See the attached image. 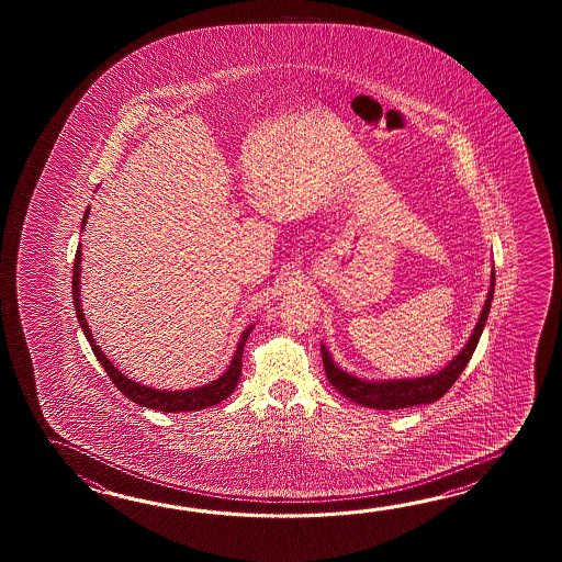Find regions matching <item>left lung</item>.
Returning <instances> with one entry per match:
<instances>
[{
    "label": "left lung",
    "instance_id": "left-lung-1",
    "mask_svg": "<svg viewBox=\"0 0 562 562\" xmlns=\"http://www.w3.org/2000/svg\"><path fill=\"white\" fill-rule=\"evenodd\" d=\"M494 281H496V277L492 271L488 297H486V303H484L482 313H480L474 334L470 335L464 349L438 373L414 378V380L370 382V380H361V378H356V375L347 373L341 368H337L334 359L329 356V351L325 349V346H322L323 368L327 373V380L339 394L346 395L359 406L373 407V409H402V407L419 406V404L426 406V404L440 400L454 385L456 380L460 378V373L464 371L468 361L474 353V349H476L477 339L484 331V325L488 319L492 295H494Z\"/></svg>",
    "mask_w": 562,
    "mask_h": 562
}]
</instances>
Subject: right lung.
<instances>
[{
	"label": "right lung",
	"mask_w": 562,
	"mask_h": 562,
	"mask_svg": "<svg viewBox=\"0 0 562 562\" xmlns=\"http://www.w3.org/2000/svg\"><path fill=\"white\" fill-rule=\"evenodd\" d=\"M88 215H90V206L86 209L82 228H85ZM80 261H82V245L78 247L76 259H74L72 297L76 317L80 322L86 339L92 346L95 358L102 363L108 378L112 380V383L119 387L122 394L132 400L134 404H138V406L150 407V409H158V412H168V414H175V412L179 414V412H196V409H204V407L216 406V404H221L223 400H227L228 395L235 392L240 378V368H243V347H245L247 337L251 335L252 325H249L240 335L237 351H235V356L231 359V366L215 382L206 383V385H201V387H192V390H180V392L146 387L143 383L132 382L131 378H126L122 371L116 370L112 366V361L104 356V351L95 346L94 335H92L88 323H86L85 311H82V305H80L82 303L80 301Z\"/></svg>",
	"instance_id": "right-lung-1"
}]
</instances>
